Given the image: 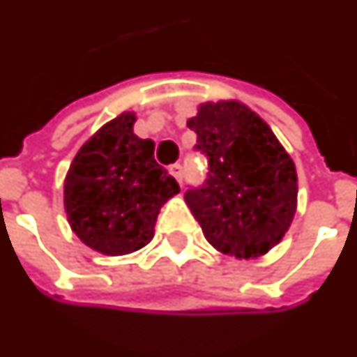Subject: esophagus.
Listing matches in <instances>:
<instances>
[{
	"mask_svg": "<svg viewBox=\"0 0 357 357\" xmlns=\"http://www.w3.org/2000/svg\"><path fill=\"white\" fill-rule=\"evenodd\" d=\"M170 174L178 179V183L181 185V181H183V166H181V164H172Z\"/></svg>",
	"mask_w": 357,
	"mask_h": 357,
	"instance_id": "esophagus-1",
	"label": "esophagus"
}]
</instances>
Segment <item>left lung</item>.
I'll return each mask as SVG.
<instances>
[{
    "mask_svg": "<svg viewBox=\"0 0 357 357\" xmlns=\"http://www.w3.org/2000/svg\"><path fill=\"white\" fill-rule=\"evenodd\" d=\"M208 174L185 191L206 241L238 259L265 255L290 228L298 176L271 127L239 102H206L187 121Z\"/></svg>",
    "mask_w": 357,
    "mask_h": 357,
    "instance_id": "1",
    "label": "left lung"
}]
</instances>
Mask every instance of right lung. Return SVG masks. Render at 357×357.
Instances as JSON below:
<instances>
[{
    "label": "right lung",
    "mask_w": 357,
    "mask_h": 357,
    "mask_svg": "<svg viewBox=\"0 0 357 357\" xmlns=\"http://www.w3.org/2000/svg\"><path fill=\"white\" fill-rule=\"evenodd\" d=\"M126 112L81 146L67 172V220L83 243L104 255H127L154 236L156 216L179 185L154 160V143L133 133Z\"/></svg>",
    "instance_id": "add662e5"
}]
</instances>
